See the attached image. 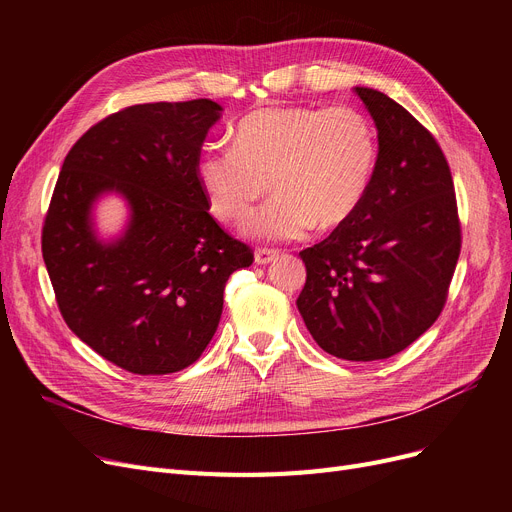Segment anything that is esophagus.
<instances>
[{
	"label": "esophagus",
	"mask_w": 512,
	"mask_h": 512,
	"mask_svg": "<svg viewBox=\"0 0 512 512\" xmlns=\"http://www.w3.org/2000/svg\"><path fill=\"white\" fill-rule=\"evenodd\" d=\"M276 257H278V253H276V251H270V249H259V251H255V263H257V265L272 263Z\"/></svg>",
	"instance_id": "34e87169"
}]
</instances>
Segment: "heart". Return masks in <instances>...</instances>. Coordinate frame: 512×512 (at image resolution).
<instances>
[{
	"mask_svg": "<svg viewBox=\"0 0 512 512\" xmlns=\"http://www.w3.org/2000/svg\"><path fill=\"white\" fill-rule=\"evenodd\" d=\"M378 143L355 107H265L242 118L234 145L207 149L197 178L211 211L236 222L272 188L278 193L247 220V234L294 240L315 224L346 222L367 195Z\"/></svg>",
	"mask_w": 512,
	"mask_h": 512,
	"instance_id": "1",
	"label": "heart"
}]
</instances>
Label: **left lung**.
<instances>
[{
	"instance_id": "1",
	"label": "left lung",
	"mask_w": 512,
	"mask_h": 512,
	"mask_svg": "<svg viewBox=\"0 0 512 512\" xmlns=\"http://www.w3.org/2000/svg\"><path fill=\"white\" fill-rule=\"evenodd\" d=\"M378 128V159L357 211L301 253L297 299L313 340L346 361L405 351L438 319L461 226L454 184L436 139L388 95L357 87Z\"/></svg>"
}]
</instances>
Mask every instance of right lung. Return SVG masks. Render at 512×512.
I'll use <instances>...</instances> for the list:
<instances>
[{"mask_svg": "<svg viewBox=\"0 0 512 512\" xmlns=\"http://www.w3.org/2000/svg\"><path fill=\"white\" fill-rule=\"evenodd\" d=\"M224 107L209 99L143 103L101 120L64 159L43 226V259L68 328L139 375L193 365L218 330L228 278L253 263L209 215L201 145ZM129 207L103 239L94 205Z\"/></svg>", "mask_w": 512, "mask_h": 512, "instance_id": "1", "label": "right lung"}]
</instances>
